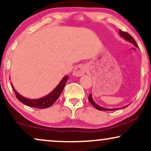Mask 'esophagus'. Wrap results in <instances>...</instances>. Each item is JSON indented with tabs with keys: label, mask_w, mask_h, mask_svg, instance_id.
Listing matches in <instances>:
<instances>
[{
	"label": "esophagus",
	"mask_w": 151,
	"mask_h": 151,
	"mask_svg": "<svg viewBox=\"0 0 151 151\" xmlns=\"http://www.w3.org/2000/svg\"><path fill=\"white\" fill-rule=\"evenodd\" d=\"M86 71V66L83 65H79L74 68V70L73 71V75L76 76V77H81V76H82L83 74L85 73Z\"/></svg>",
	"instance_id": "34e87169"
}]
</instances>
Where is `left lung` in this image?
<instances>
[{"mask_svg":"<svg viewBox=\"0 0 151 151\" xmlns=\"http://www.w3.org/2000/svg\"><path fill=\"white\" fill-rule=\"evenodd\" d=\"M119 34H120L121 37H124V39L126 40H127L130 42L133 43V44L135 46L137 47H138V45H137L136 41H135V40L133 39V37L131 35H129V33H128V32H124V31H122L121 30H119ZM89 101L90 103H91V104L93 105V106L94 107V108H96V109H98V110H100V111H114V110H116V109H106V108H103V107H101V106H99L96 104L95 103L94 101H93L92 96H91V93L89 96ZM126 106H128V105L126 106H124V107H121V108H120V109L125 108V107H126Z\"/></svg>","mask_w":151,"mask_h":151,"instance_id":"obj_1","label":"left lung"}]
</instances>
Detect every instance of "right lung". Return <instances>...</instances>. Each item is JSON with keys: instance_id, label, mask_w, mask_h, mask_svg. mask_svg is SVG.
<instances>
[{"instance_id": "obj_1", "label": "right lung", "mask_w": 151, "mask_h": 151, "mask_svg": "<svg viewBox=\"0 0 151 151\" xmlns=\"http://www.w3.org/2000/svg\"><path fill=\"white\" fill-rule=\"evenodd\" d=\"M67 79H68V76L64 77L63 79L60 82V84L55 88V89H53V91L52 92H50L49 94L47 95L45 97L37 99H30L23 97L20 93H18V92H17L16 90L13 87V84H11V85L17 99L20 102H22V104L28 106L33 107V108L46 109L54 104V103L60 97V94H61L64 88H65Z\"/></svg>"}]
</instances>
